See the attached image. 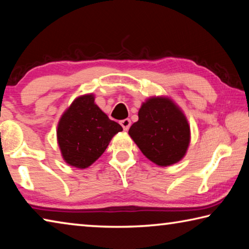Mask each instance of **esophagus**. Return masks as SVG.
I'll return each instance as SVG.
<instances>
[{
    "mask_svg": "<svg viewBox=\"0 0 249 249\" xmlns=\"http://www.w3.org/2000/svg\"><path fill=\"white\" fill-rule=\"evenodd\" d=\"M121 125H122V127H123V129L124 130H128V128L130 127V120L129 119H125V120H122L121 122Z\"/></svg>",
    "mask_w": 249,
    "mask_h": 249,
    "instance_id": "obj_1",
    "label": "esophagus"
}]
</instances>
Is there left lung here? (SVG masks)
Masks as SVG:
<instances>
[{"mask_svg":"<svg viewBox=\"0 0 249 249\" xmlns=\"http://www.w3.org/2000/svg\"><path fill=\"white\" fill-rule=\"evenodd\" d=\"M128 134L142 153L158 166L178 162L190 142L187 119L166 98H151L142 103L138 121L130 126Z\"/></svg>","mask_w":249,"mask_h":249,"instance_id":"1","label":"left lung"}]
</instances>
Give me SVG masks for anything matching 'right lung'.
I'll return each mask as SVG.
<instances>
[{
    "label": "right lung",
    "instance_id": "1",
    "mask_svg": "<svg viewBox=\"0 0 249 249\" xmlns=\"http://www.w3.org/2000/svg\"><path fill=\"white\" fill-rule=\"evenodd\" d=\"M122 130L94 103V96L88 94L75 99L61 116L57 138L66 162L83 169L104 153L112 137Z\"/></svg>",
    "mask_w": 249,
    "mask_h": 249
}]
</instances>
